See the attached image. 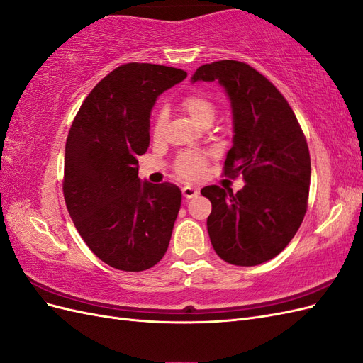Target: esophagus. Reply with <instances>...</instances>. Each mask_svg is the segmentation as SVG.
<instances>
[{
    "instance_id": "1",
    "label": "esophagus",
    "mask_w": 363,
    "mask_h": 363,
    "mask_svg": "<svg viewBox=\"0 0 363 363\" xmlns=\"http://www.w3.org/2000/svg\"><path fill=\"white\" fill-rule=\"evenodd\" d=\"M182 194H183L184 199H194V196H196V195L200 194V189L199 188H192V186H183Z\"/></svg>"
}]
</instances>
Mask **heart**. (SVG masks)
<instances>
[{
    "label": "heart",
    "mask_w": 363,
    "mask_h": 363,
    "mask_svg": "<svg viewBox=\"0 0 363 363\" xmlns=\"http://www.w3.org/2000/svg\"><path fill=\"white\" fill-rule=\"evenodd\" d=\"M180 106L183 111L195 121V123H199L201 125L207 123L211 124L216 113V104L213 103L212 98L201 92L184 95ZM167 121H168L167 108L160 107L156 113L155 124H152V133H155L156 138H160L163 135ZM206 162H207V156L201 151H183L177 156V159H175L174 169L180 175V177L195 180L203 174L206 168Z\"/></svg>",
    "instance_id": "heart-1"
}]
</instances>
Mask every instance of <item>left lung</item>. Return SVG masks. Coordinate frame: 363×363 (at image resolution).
Here are the masks:
<instances>
[{
	"instance_id": "left-lung-1",
	"label": "left lung",
	"mask_w": 363,
	"mask_h": 363,
	"mask_svg": "<svg viewBox=\"0 0 363 363\" xmlns=\"http://www.w3.org/2000/svg\"><path fill=\"white\" fill-rule=\"evenodd\" d=\"M199 80L225 87L235 136L224 175H242L247 183L236 194L216 184L201 189L212 203L207 232L223 260L260 265L280 255L303 223L311 186L309 147L286 98L248 63H206L192 77Z\"/></svg>"
}]
</instances>
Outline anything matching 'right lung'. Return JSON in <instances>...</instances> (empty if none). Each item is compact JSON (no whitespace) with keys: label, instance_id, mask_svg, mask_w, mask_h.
I'll list each match as a JSON object with an SVG mask.
<instances>
[{"label":"right lung","instance_id":"obj_1","mask_svg":"<svg viewBox=\"0 0 363 363\" xmlns=\"http://www.w3.org/2000/svg\"><path fill=\"white\" fill-rule=\"evenodd\" d=\"M188 72L152 63L121 65L77 112L65 147L63 196L94 255L121 271H145L164 256L182 192L140 183L138 157L150 145L156 98Z\"/></svg>","mask_w":363,"mask_h":363}]
</instances>
